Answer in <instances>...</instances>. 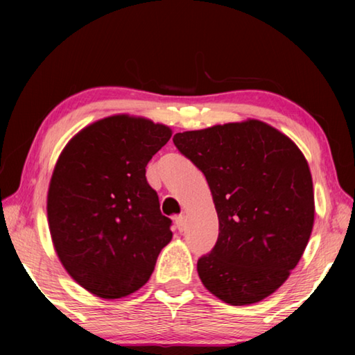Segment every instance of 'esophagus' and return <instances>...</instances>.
Wrapping results in <instances>:
<instances>
[{"label":"esophagus","instance_id":"obj_1","mask_svg":"<svg viewBox=\"0 0 355 355\" xmlns=\"http://www.w3.org/2000/svg\"><path fill=\"white\" fill-rule=\"evenodd\" d=\"M175 225H177V229L180 232H183L186 229V218H184V215L175 216Z\"/></svg>","mask_w":355,"mask_h":355}]
</instances>
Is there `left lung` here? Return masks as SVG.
<instances>
[{"label":"left lung","mask_w":355,"mask_h":355,"mask_svg":"<svg viewBox=\"0 0 355 355\" xmlns=\"http://www.w3.org/2000/svg\"><path fill=\"white\" fill-rule=\"evenodd\" d=\"M172 140L205 173L220 221L215 247L197 263L202 285L230 305L266 299L288 279L313 230L304 154L259 120L177 132Z\"/></svg>","instance_id":"8db88e82"}]
</instances>
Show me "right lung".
<instances>
[{
	"instance_id": "obj_1",
	"label": "right lung",
	"mask_w": 355,
	"mask_h": 355,
	"mask_svg": "<svg viewBox=\"0 0 355 355\" xmlns=\"http://www.w3.org/2000/svg\"><path fill=\"white\" fill-rule=\"evenodd\" d=\"M168 126L126 114L105 117L69 141L53 171L47 215L53 245L69 275L103 299L148 282L172 239L146 164Z\"/></svg>"
}]
</instances>
